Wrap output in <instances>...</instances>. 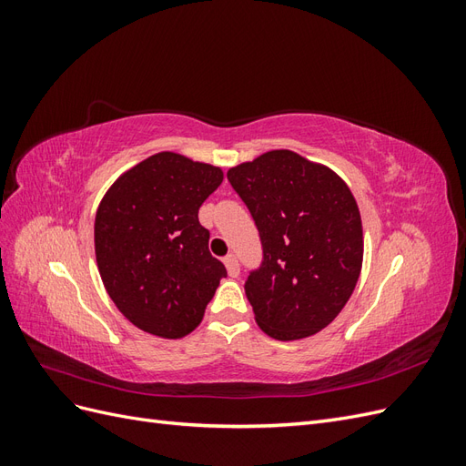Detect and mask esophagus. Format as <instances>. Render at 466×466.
<instances>
[{"label":"esophagus","mask_w":466,"mask_h":466,"mask_svg":"<svg viewBox=\"0 0 466 466\" xmlns=\"http://www.w3.org/2000/svg\"><path fill=\"white\" fill-rule=\"evenodd\" d=\"M223 262H225V268H228V274L231 278H237L238 272H241V268H238V260H237L235 255H228Z\"/></svg>","instance_id":"34e87169"}]
</instances>
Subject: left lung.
Segmentation results:
<instances>
[{
	"mask_svg": "<svg viewBox=\"0 0 466 466\" xmlns=\"http://www.w3.org/2000/svg\"><path fill=\"white\" fill-rule=\"evenodd\" d=\"M262 241V264L245 293L258 327L276 340H301L338 317L363 262L360 208L332 168L289 149L231 167Z\"/></svg>",
	"mask_w": 466,
	"mask_h": 466,
	"instance_id": "left-lung-1",
	"label": "left lung"
}]
</instances>
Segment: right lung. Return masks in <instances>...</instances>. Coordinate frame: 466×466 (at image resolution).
<instances>
[{
    "label": "right lung",
    "instance_id": "add662e5",
    "mask_svg": "<svg viewBox=\"0 0 466 466\" xmlns=\"http://www.w3.org/2000/svg\"><path fill=\"white\" fill-rule=\"evenodd\" d=\"M219 167L173 151L122 173L98 204L95 255L118 311L139 330L177 340L202 322L225 266L209 255L198 209Z\"/></svg>",
    "mask_w": 466,
    "mask_h": 466
}]
</instances>
